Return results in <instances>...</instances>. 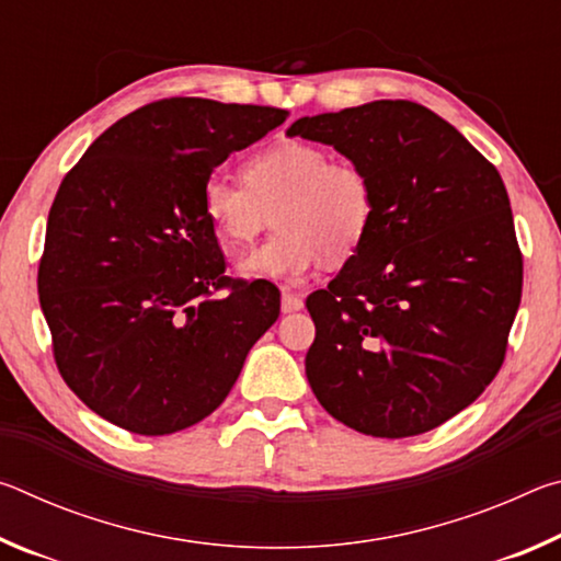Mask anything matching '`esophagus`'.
<instances>
[{
  "mask_svg": "<svg viewBox=\"0 0 561 561\" xmlns=\"http://www.w3.org/2000/svg\"><path fill=\"white\" fill-rule=\"evenodd\" d=\"M304 307V299L299 294H294L291 289L282 291V311L284 314H291V311H299Z\"/></svg>",
  "mask_w": 561,
  "mask_h": 561,
  "instance_id": "obj_1",
  "label": "esophagus"
}]
</instances>
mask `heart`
<instances>
[{"instance_id":"heart-1","label":"heart","mask_w":561,"mask_h":561,"mask_svg":"<svg viewBox=\"0 0 561 561\" xmlns=\"http://www.w3.org/2000/svg\"><path fill=\"white\" fill-rule=\"evenodd\" d=\"M242 183L207 180L203 217L230 247H250L277 220L282 230L240 262L250 277L297 282L324 257L348 260L371 232L376 190L358 160L284 140L247 160Z\"/></svg>"}]
</instances>
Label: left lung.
I'll return each mask as SVG.
<instances>
[{
	"mask_svg": "<svg viewBox=\"0 0 561 561\" xmlns=\"http://www.w3.org/2000/svg\"><path fill=\"white\" fill-rule=\"evenodd\" d=\"M358 160L371 232L327 289L307 378L348 428L408 438L438 428L497 376L522 297V254L497 168L413 101H371L287 128Z\"/></svg>",
	"mask_w": 561,
	"mask_h": 561,
	"instance_id": "1",
	"label": "left lung"
}]
</instances>
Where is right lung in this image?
Segmentation results:
<instances>
[{
  "label": "right lung",
  "mask_w": 561,
  "mask_h": 561,
  "mask_svg": "<svg viewBox=\"0 0 561 561\" xmlns=\"http://www.w3.org/2000/svg\"><path fill=\"white\" fill-rule=\"evenodd\" d=\"M284 121L272 106L163 99L113 123L66 173L39 301L61 378L108 423L138 435L201 423L277 321L272 282L225 277L203 187Z\"/></svg>",
  "instance_id": "add662e5"
}]
</instances>
